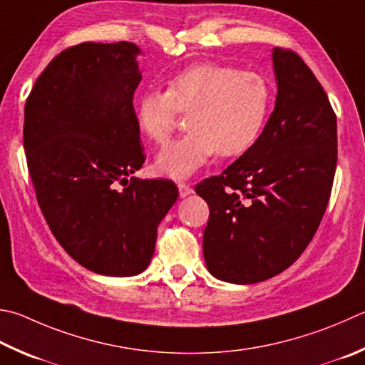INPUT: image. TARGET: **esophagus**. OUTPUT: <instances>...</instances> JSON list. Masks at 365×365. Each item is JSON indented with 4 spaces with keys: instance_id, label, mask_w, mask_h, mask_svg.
<instances>
[{
    "instance_id": "esophagus-1",
    "label": "esophagus",
    "mask_w": 365,
    "mask_h": 365,
    "mask_svg": "<svg viewBox=\"0 0 365 365\" xmlns=\"http://www.w3.org/2000/svg\"><path fill=\"white\" fill-rule=\"evenodd\" d=\"M177 187H178V193H180V197H187L191 193H193V188L187 185L185 182H177Z\"/></svg>"
}]
</instances>
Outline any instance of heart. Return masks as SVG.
Listing matches in <instances>:
<instances>
[{
	"label": "heart",
	"mask_w": 365,
	"mask_h": 365,
	"mask_svg": "<svg viewBox=\"0 0 365 365\" xmlns=\"http://www.w3.org/2000/svg\"><path fill=\"white\" fill-rule=\"evenodd\" d=\"M271 88L262 73L205 62L169 81V91L148 88L135 101V121L151 142L164 145L180 111H190L187 134L156 158L163 175L187 178L218 153L240 156L257 142L269 113Z\"/></svg>",
	"instance_id": "heart-1"
}]
</instances>
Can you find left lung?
<instances>
[{
    "label": "left lung",
    "instance_id": "8db88e82",
    "mask_svg": "<svg viewBox=\"0 0 365 365\" xmlns=\"http://www.w3.org/2000/svg\"><path fill=\"white\" fill-rule=\"evenodd\" d=\"M277 96L257 142L196 185L209 204L202 250L217 279L255 284L287 269L322 220L336 168V116L302 57L273 49Z\"/></svg>",
    "mask_w": 365,
    "mask_h": 365
}]
</instances>
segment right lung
Returning <instances> with one entry per match:
<instances>
[{"label":"right lung","mask_w":365,"mask_h":365,"mask_svg":"<svg viewBox=\"0 0 365 365\" xmlns=\"http://www.w3.org/2000/svg\"><path fill=\"white\" fill-rule=\"evenodd\" d=\"M138 54L128 41L71 46L25 103L24 148L46 222L73 260L103 276L147 269L178 197L170 180H128L145 163L132 103Z\"/></svg>","instance_id":"add662e5"}]
</instances>
